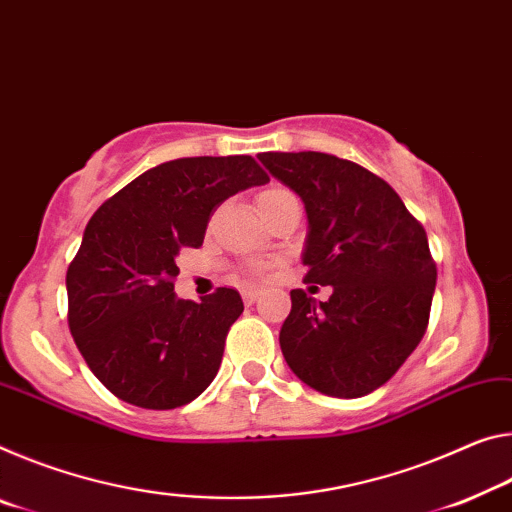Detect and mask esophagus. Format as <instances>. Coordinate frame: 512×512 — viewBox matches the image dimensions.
Returning <instances> with one entry per match:
<instances>
[{"mask_svg": "<svg viewBox=\"0 0 512 512\" xmlns=\"http://www.w3.org/2000/svg\"><path fill=\"white\" fill-rule=\"evenodd\" d=\"M259 300V291H253V289H246L243 291V303L246 305H253Z\"/></svg>", "mask_w": 512, "mask_h": 512, "instance_id": "1", "label": "esophagus"}]
</instances>
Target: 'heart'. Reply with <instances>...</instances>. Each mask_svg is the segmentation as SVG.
Returning a JSON list of instances; mask_svg holds the SVG:
<instances>
[{"instance_id":"obj_1","label":"heart","mask_w":512,"mask_h":512,"mask_svg":"<svg viewBox=\"0 0 512 512\" xmlns=\"http://www.w3.org/2000/svg\"><path fill=\"white\" fill-rule=\"evenodd\" d=\"M289 191H285V189H280V186H271V189H266V191H262L259 193V198H257V202L259 205H262V202H266V200H273V198H280V196H287Z\"/></svg>"}]
</instances>
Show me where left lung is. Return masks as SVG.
Masks as SVG:
<instances>
[{
	"instance_id": "8db88e82",
	"label": "left lung",
	"mask_w": 512,
	"mask_h": 512,
	"mask_svg": "<svg viewBox=\"0 0 512 512\" xmlns=\"http://www.w3.org/2000/svg\"><path fill=\"white\" fill-rule=\"evenodd\" d=\"M264 168L303 200L305 282L291 291L280 348L305 385L358 399L385 385L428 328L437 269L426 230L392 186L326 152H262Z\"/></svg>"
}]
</instances>
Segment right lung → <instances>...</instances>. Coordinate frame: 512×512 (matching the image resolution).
Segmentation results:
<instances>
[{"label":"right lung","instance_id":"right-lung-1","mask_svg":"<svg viewBox=\"0 0 512 512\" xmlns=\"http://www.w3.org/2000/svg\"><path fill=\"white\" fill-rule=\"evenodd\" d=\"M269 182L253 157H184L159 164L97 209L66 275L72 339L95 378L132 405L173 410L216 378L239 291L175 296V259L198 248L216 207Z\"/></svg>","mask_w":512,"mask_h":512}]
</instances>
